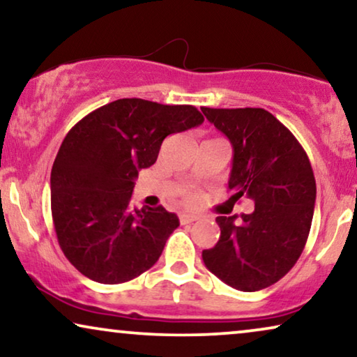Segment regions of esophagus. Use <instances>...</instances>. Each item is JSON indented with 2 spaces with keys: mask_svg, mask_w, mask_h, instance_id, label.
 Returning a JSON list of instances; mask_svg holds the SVG:
<instances>
[{
  "mask_svg": "<svg viewBox=\"0 0 357 357\" xmlns=\"http://www.w3.org/2000/svg\"><path fill=\"white\" fill-rule=\"evenodd\" d=\"M198 219H199V216H197V214H190V213L178 214L180 224H192L195 221H198Z\"/></svg>",
  "mask_w": 357,
  "mask_h": 357,
  "instance_id": "1",
  "label": "esophagus"
}]
</instances>
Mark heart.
<instances>
[{"label": "heart", "mask_w": 357, "mask_h": 357, "mask_svg": "<svg viewBox=\"0 0 357 357\" xmlns=\"http://www.w3.org/2000/svg\"><path fill=\"white\" fill-rule=\"evenodd\" d=\"M198 193L195 192V190H187V192L183 193V202L187 204H195L198 202Z\"/></svg>", "instance_id": "1"}]
</instances>
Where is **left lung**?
<instances>
[{
	"label": "left lung",
	"mask_w": 357,
	"mask_h": 357,
	"mask_svg": "<svg viewBox=\"0 0 357 357\" xmlns=\"http://www.w3.org/2000/svg\"><path fill=\"white\" fill-rule=\"evenodd\" d=\"M202 112L234 148L229 203H255L238 226L236 216L216 218L221 236L203 250V261L234 289H265L287 275L304 250L317 197L314 170L296 136L268 110Z\"/></svg>",
	"instance_id": "obj_1"
}]
</instances>
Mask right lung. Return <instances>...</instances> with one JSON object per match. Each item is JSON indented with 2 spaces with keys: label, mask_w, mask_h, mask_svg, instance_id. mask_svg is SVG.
I'll use <instances>...</instances> for the list:
<instances>
[{
  "label": "right lung",
  "mask_w": 357,
  "mask_h": 357,
  "mask_svg": "<svg viewBox=\"0 0 357 357\" xmlns=\"http://www.w3.org/2000/svg\"><path fill=\"white\" fill-rule=\"evenodd\" d=\"M203 121L193 105L119 99L68 131L52 167V218L60 248L77 271L120 284L159 260L178 218L162 206L131 209L135 178L155 162L169 135Z\"/></svg>",
  "instance_id": "right-lung-1"
}]
</instances>
